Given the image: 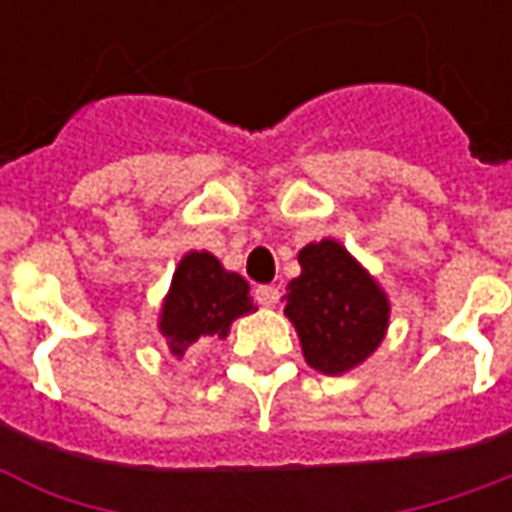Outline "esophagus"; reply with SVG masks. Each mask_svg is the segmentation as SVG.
<instances>
[{
	"label": "esophagus",
	"mask_w": 512,
	"mask_h": 512,
	"mask_svg": "<svg viewBox=\"0 0 512 512\" xmlns=\"http://www.w3.org/2000/svg\"><path fill=\"white\" fill-rule=\"evenodd\" d=\"M255 301L260 307H274L279 301V288H274V285H257Z\"/></svg>",
	"instance_id": "esophagus-1"
}]
</instances>
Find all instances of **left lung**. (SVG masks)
<instances>
[{"label": "left lung", "instance_id": "left-lung-1", "mask_svg": "<svg viewBox=\"0 0 512 512\" xmlns=\"http://www.w3.org/2000/svg\"><path fill=\"white\" fill-rule=\"evenodd\" d=\"M301 274L288 282L285 315L301 354L323 376H343L384 343L389 296L340 241L323 238L299 252Z\"/></svg>", "mask_w": 512, "mask_h": 512}]
</instances>
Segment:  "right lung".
Segmentation results:
<instances>
[{"label":"right lung","instance_id":"right-lung-1","mask_svg":"<svg viewBox=\"0 0 512 512\" xmlns=\"http://www.w3.org/2000/svg\"><path fill=\"white\" fill-rule=\"evenodd\" d=\"M255 312L249 282L227 271L211 252H186L172 274L158 312V332L172 359H183L191 345L216 343L230 334L238 318Z\"/></svg>","mask_w":512,"mask_h":512}]
</instances>
